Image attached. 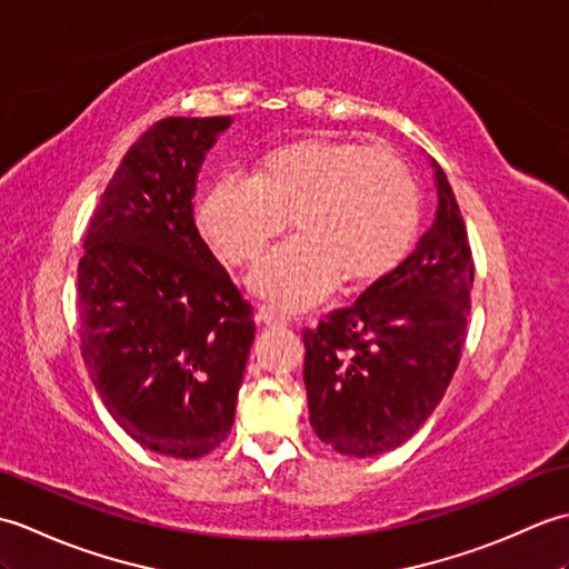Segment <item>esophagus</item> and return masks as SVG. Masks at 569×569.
Wrapping results in <instances>:
<instances>
[{"mask_svg": "<svg viewBox=\"0 0 569 569\" xmlns=\"http://www.w3.org/2000/svg\"><path fill=\"white\" fill-rule=\"evenodd\" d=\"M288 320L283 316H278V312L269 310V308H259L257 310V325H263V328H283Z\"/></svg>", "mask_w": 569, "mask_h": 569, "instance_id": "esophagus-1", "label": "esophagus"}]
</instances>
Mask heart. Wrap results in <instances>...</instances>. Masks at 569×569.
I'll list each match as a JSON object with an SVG mask.
<instances>
[{
  "label": "heart",
  "mask_w": 569,
  "mask_h": 569,
  "mask_svg": "<svg viewBox=\"0 0 569 569\" xmlns=\"http://www.w3.org/2000/svg\"><path fill=\"white\" fill-rule=\"evenodd\" d=\"M298 237L273 249L249 288L281 310H306L340 281L361 291L391 276L418 237L416 176L389 149L308 137L266 151L251 178L220 176L202 192L198 227L227 266L257 263L288 224Z\"/></svg>",
  "instance_id": "obj_1"
}]
</instances>
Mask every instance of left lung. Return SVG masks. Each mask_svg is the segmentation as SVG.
Here are the masks:
<instances>
[{
    "instance_id": "obj_1",
    "label": "left lung",
    "mask_w": 569,
    "mask_h": 569,
    "mask_svg": "<svg viewBox=\"0 0 569 569\" xmlns=\"http://www.w3.org/2000/svg\"><path fill=\"white\" fill-rule=\"evenodd\" d=\"M430 166L438 210L416 251L303 332L310 426L340 455L377 457L413 438L462 355L475 263L455 192Z\"/></svg>"
}]
</instances>
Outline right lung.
<instances>
[{
  "label": "right lung",
  "mask_w": 569,
  "mask_h": 569,
  "mask_svg": "<svg viewBox=\"0 0 569 569\" xmlns=\"http://www.w3.org/2000/svg\"><path fill=\"white\" fill-rule=\"evenodd\" d=\"M232 117H168L127 151L84 234L80 352L129 438L198 459L234 422L253 310L192 217L198 173Z\"/></svg>",
  "instance_id": "1"
}]
</instances>
